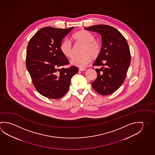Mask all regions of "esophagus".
<instances>
[{
	"mask_svg": "<svg viewBox=\"0 0 155 155\" xmlns=\"http://www.w3.org/2000/svg\"><path fill=\"white\" fill-rule=\"evenodd\" d=\"M87 69L85 68H79V70L81 71H85Z\"/></svg>",
	"mask_w": 155,
	"mask_h": 155,
	"instance_id": "esophagus-1",
	"label": "esophagus"
}]
</instances>
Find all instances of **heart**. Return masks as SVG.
<instances>
[{
	"label": "heart",
	"mask_w": 155,
	"mask_h": 155,
	"mask_svg": "<svg viewBox=\"0 0 155 155\" xmlns=\"http://www.w3.org/2000/svg\"><path fill=\"white\" fill-rule=\"evenodd\" d=\"M72 39L76 44L83 45L81 51L82 54L74 57L70 61L72 65L83 68L90 62L91 57L96 58L100 54L101 45L95 40V36L89 31L79 30L72 35ZM60 50L65 57L71 58L73 57L74 49L71 42L68 40L61 43Z\"/></svg>",
	"instance_id": "b5f03b06"
}]
</instances>
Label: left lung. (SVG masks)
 Returning a JSON list of instances; mask_svg holds the SVG:
<instances>
[{
    "label": "left lung",
    "instance_id": "left-lung-1",
    "mask_svg": "<svg viewBox=\"0 0 155 155\" xmlns=\"http://www.w3.org/2000/svg\"><path fill=\"white\" fill-rule=\"evenodd\" d=\"M85 29L101 34L102 46L100 54L93 66L97 77L92 87L100 95L113 94L125 81L130 63V53L127 42L119 31L108 25H92Z\"/></svg>",
    "mask_w": 155,
    "mask_h": 155
}]
</instances>
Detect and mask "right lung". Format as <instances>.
I'll return each instance as SVG.
<instances>
[{
    "label": "right lung",
    "mask_w": 155,
    "mask_h": 155,
    "mask_svg": "<svg viewBox=\"0 0 155 155\" xmlns=\"http://www.w3.org/2000/svg\"><path fill=\"white\" fill-rule=\"evenodd\" d=\"M73 28H43L28 45L27 68L36 90L46 97L59 99L63 97L68 91L71 78L78 71L74 66L60 68L69 64L60 51V46Z\"/></svg>",
    "instance_id": "right-lung-1"
}]
</instances>
